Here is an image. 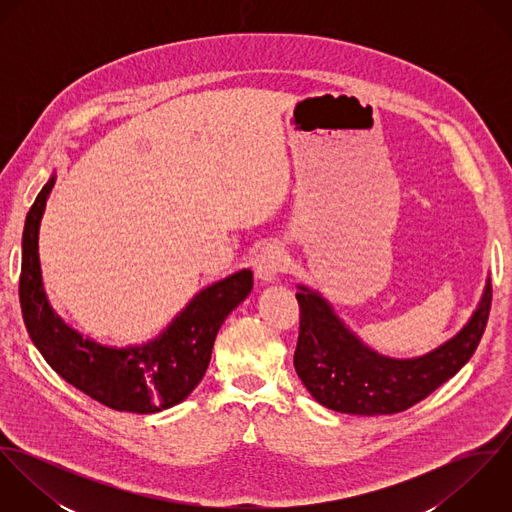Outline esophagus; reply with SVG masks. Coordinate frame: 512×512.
<instances>
[{"mask_svg":"<svg viewBox=\"0 0 512 512\" xmlns=\"http://www.w3.org/2000/svg\"><path fill=\"white\" fill-rule=\"evenodd\" d=\"M288 266H290V258L286 250L276 242L264 244L254 260V272L262 282L276 280L280 274L288 270Z\"/></svg>","mask_w":512,"mask_h":512,"instance_id":"1","label":"esophagus"}]
</instances>
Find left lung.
Instances as JSON below:
<instances>
[{
	"label": "left lung",
	"mask_w": 512,
	"mask_h": 512,
	"mask_svg": "<svg viewBox=\"0 0 512 512\" xmlns=\"http://www.w3.org/2000/svg\"><path fill=\"white\" fill-rule=\"evenodd\" d=\"M299 337L295 372L309 394L335 412L378 416L398 414L430 396L465 365L487 327L491 280L469 323L447 343L416 359L374 353L345 327L317 292L299 286Z\"/></svg>",
	"instance_id": "8db88e82"
}]
</instances>
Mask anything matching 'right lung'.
<instances>
[{
    "instance_id": "1",
    "label": "right lung",
    "mask_w": 512,
    "mask_h": 512,
    "mask_svg": "<svg viewBox=\"0 0 512 512\" xmlns=\"http://www.w3.org/2000/svg\"><path fill=\"white\" fill-rule=\"evenodd\" d=\"M55 179L37 195L23 228L19 301L31 341L59 376L112 410L153 414L183 402L207 372L220 325L252 290V272L240 270L197 293L146 345L112 349L82 339L53 311L41 282L39 224Z\"/></svg>"
}]
</instances>
